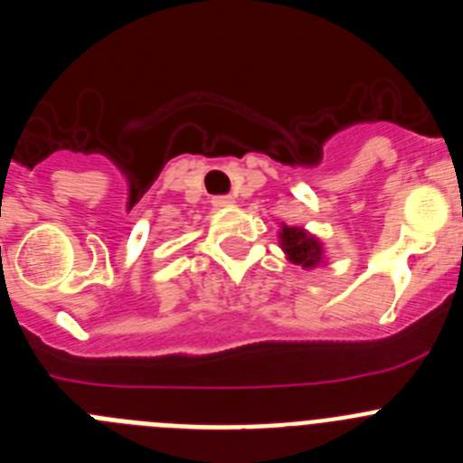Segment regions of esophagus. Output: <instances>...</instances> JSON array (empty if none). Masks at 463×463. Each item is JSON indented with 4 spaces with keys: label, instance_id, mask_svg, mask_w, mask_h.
Returning a JSON list of instances; mask_svg holds the SVG:
<instances>
[{
    "label": "esophagus",
    "instance_id": "obj_1",
    "mask_svg": "<svg viewBox=\"0 0 463 463\" xmlns=\"http://www.w3.org/2000/svg\"><path fill=\"white\" fill-rule=\"evenodd\" d=\"M213 206L215 208H227V206H234V196H227V194H222V196H213Z\"/></svg>",
    "mask_w": 463,
    "mask_h": 463
}]
</instances>
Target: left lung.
Here are the masks:
<instances>
[{
    "instance_id": "8db88e82",
    "label": "left lung",
    "mask_w": 463,
    "mask_h": 463,
    "mask_svg": "<svg viewBox=\"0 0 463 463\" xmlns=\"http://www.w3.org/2000/svg\"><path fill=\"white\" fill-rule=\"evenodd\" d=\"M280 245L282 250L288 252L289 261H294L298 267L313 269L322 261V243L315 239V236H310L308 232H304L301 227H288V224H282Z\"/></svg>"
}]
</instances>
